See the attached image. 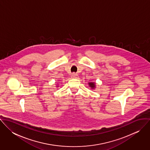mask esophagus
<instances>
[{
	"label": "esophagus",
	"mask_w": 150,
	"mask_h": 150,
	"mask_svg": "<svg viewBox=\"0 0 150 150\" xmlns=\"http://www.w3.org/2000/svg\"><path fill=\"white\" fill-rule=\"evenodd\" d=\"M71 77L73 78H77L78 77V74L76 73H73L71 74Z\"/></svg>",
	"instance_id": "obj_1"
}]
</instances>
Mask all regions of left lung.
<instances>
[{"instance_id": "left-lung-1", "label": "left lung", "mask_w": 150, "mask_h": 150, "mask_svg": "<svg viewBox=\"0 0 150 150\" xmlns=\"http://www.w3.org/2000/svg\"><path fill=\"white\" fill-rule=\"evenodd\" d=\"M89 86L91 87V88H94L95 87V84H94V83H89Z\"/></svg>"}]
</instances>
